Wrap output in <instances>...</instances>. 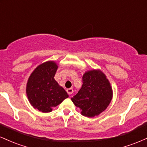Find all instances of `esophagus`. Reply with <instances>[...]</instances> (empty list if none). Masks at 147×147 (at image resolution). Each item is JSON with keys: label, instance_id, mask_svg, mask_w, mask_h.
<instances>
[{"label": "esophagus", "instance_id": "1", "mask_svg": "<svg viewBox=\"0 0 147 147\" xmlns=\"http://www.w3.org/2000/svg\"><path fill=\"white\" fill-rule=\"evenodd\" d=\"M67 92H68V94H69V95H71V94H72V92H73V89L72 88H68L66 90Z\"/></svg>", "mask_w": 147, "mask_h": 147}]
</instances>
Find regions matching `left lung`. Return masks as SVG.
I'll list each match as a JSON object with an SVG mask.
<instances>
[{"instance_id":"8db88e82","label":"left lung","mask_w":147,"mask_h":147,"mask_svg":"<svg viewBox=\"0 0 147 147\" xmlns=\"http://www.w3.org/2000/svg\"><path fill=\"white\" fill-rule=\"evenodd\" d=\"M83 85L71 100L88 117L99 115L107 109L113 98V89L109 79L101 70H91L84 74Z\"/></svg>"}]
</instances>
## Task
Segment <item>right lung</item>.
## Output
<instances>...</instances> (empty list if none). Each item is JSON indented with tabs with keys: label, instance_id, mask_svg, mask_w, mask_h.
<instances>
[{
	"label": "right lung",
	"instance_id": "1",
	"mask_svg": "<svg viewBox=\"0 0 147 147\" xmlns=\"http://www.w3.org/2000/svg\"><path fill=\"white\" fill-rule=\"evenodd\" d=\"M58 65L54 61H48L36 67L28 78L26 94L34 109L42 113L51 112L54 107L68 97L63 87L55 81Z\"/></svg>",
	"mask_w": 147,
	"mask_h": 147
}]
</instances>
